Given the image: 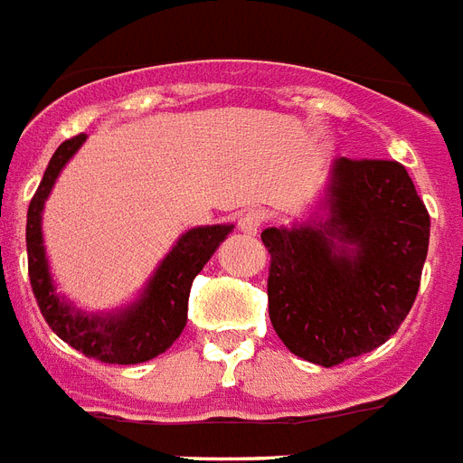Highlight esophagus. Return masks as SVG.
<instances>
[{
    "label": "esophagus",
    "mask_w": 463,
    "mask_h": 463,
    "mask_svg": "<svg viewBox=\"0 0 463 463\" xmlns=\"http://www.w3.org/2000/svg\"><path fill=\"white\" fill-rule=\"evenodd\" d=\"M262 224H265V215H262L260 210H246V213L239 217V229L248 236L258 234L260 229H262Z\"/></svg>",
    "instance_id": "34e87169"
}]
</instances>
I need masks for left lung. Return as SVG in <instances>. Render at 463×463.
Instances as JSON below:
<instances>
[{
    "label": "left lung",
    "instance_id": "obj_1",
    "mask_svg": "<svg viewBox=\"0 0 463 463\" xmlns=\"http://www.w3.org/2000/svg\"><path fill=\"white\" fill-rule=\"evenodd\" d=\"M326 217L269 227L267 298L277 335L293 354L335 366L395 334L421 284L430 217L404 165L338 158Z\"/></svg>",
    "mask_w": 463,
    "mask_h": 463
}]
</instances>
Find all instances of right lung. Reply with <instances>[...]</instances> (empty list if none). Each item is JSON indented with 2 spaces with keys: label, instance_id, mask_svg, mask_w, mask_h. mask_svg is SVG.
<instances>
[{
  "label": "right lung",
  "instance_id": "add662e5",
  "mask_svg": "<svg viewBox=\"0 0 463 463\" xmlns=\"http://www.w3.org/2000/svg\"><path fill=\"white\" fill-rule=\"evenodd\" d=\"M85 135L63 141L49 160L28 208V272L42 317L61 341L106 364H139L165 353L186 326L189 291L196 274L227 239L232 224L189 229L160 262L139 300L110 315H87L56 293L42 246V210L63 165L75 156Z\"/></svg>",
  "mask_w": 463,
  "mask_h": 463
}]
</instances>
